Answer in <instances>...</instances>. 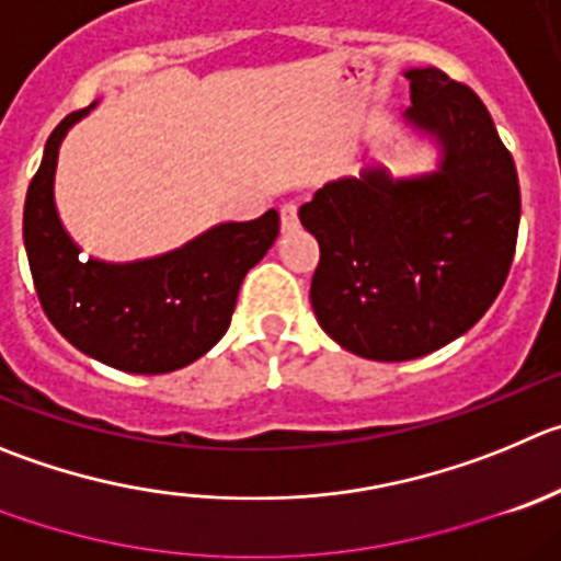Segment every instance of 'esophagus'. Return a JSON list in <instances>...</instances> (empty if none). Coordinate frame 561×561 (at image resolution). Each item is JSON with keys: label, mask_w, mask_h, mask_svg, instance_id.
<instances>
[{"label": "esophagus", "mask_w": 561, "mask_h": 561, "mask_svg": "<svg viewBox=\"0 0 561 561\" xmlns=\"http://www.w3.org/2000/svg\"><path fill=\"white\" fill-rule=\"evenodd\" d=\"M279 216H282V229H285V232L298 229V204L296 202H287L285 207L279 209Z\"/></svg>", "instance_id": "esophagus-1"}]
</instances>
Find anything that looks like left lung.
<instances>
[{
	"label": "left lung",
	"instance_id": "1",
	"mask_svg": "<svg viewBox=\"0 0 561 561\" xmlns=\"http://www.w3.org/2000/svg\"><path fill=\"white\" fill-rule=\"evenodd\" d=\"M404 77V122L437 146V169L392 176L368 165L298 209L321 245L318 323L376 363L417 359L468 332L504 287L520 224L515 160L481 99L434 66Z\"/></svg>",
	"mask_w": 561,
	"mask_h": 561
}]
</instances>
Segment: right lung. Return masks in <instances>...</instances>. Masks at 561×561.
<instances>
[{"label":"right lung","instance_id":"1","mask_svg":"<svg viewBox=\"0 0 561 561\" xmlns=\"http://www.w3.org/2000/svg\"><path fill=\"white\" fill-rule=\"evenodd\" d=\"M96 102L66 115L49 135L24 202V245L51 327L88 357L127 374H171L227 334L243 276L279 234V213L227 221L165 254L135 263L80 256L55 204L62 138Z\"/></svg>","mask_w":561,"mask_h":561}]
</instances>
